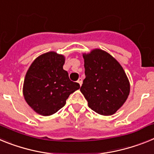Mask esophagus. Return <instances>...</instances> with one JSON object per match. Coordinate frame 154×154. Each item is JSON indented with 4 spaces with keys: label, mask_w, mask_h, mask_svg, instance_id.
I'll return each instance as SVG.
<instances>
[{
    "label": "esophagus",
    "mask_w": 154,
    "mask_h": 154,
    "mask_svg": "<svg viewBox=\"0 0 154 154\" xmlns=\"http://www.w3.org/2000/svg\"><path fill=\"white\" fill-rule=\"evenodd\" d=\"M82 82H83L82 78H81V77H80V78L78 79V81H77V83H78L79 85H80V86H81V85H82Z\"/></svg>",
    "instance_id": "34e87169"
}]
</instances>
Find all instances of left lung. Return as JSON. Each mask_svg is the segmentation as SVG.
Masks as SVG:
<instances>
[{
	"label": "left lung",
	"mask_w": 154,
	"mask_h": 154,
	"mask_svg": "<svg viewBox=\"0 0 154 154\" xmlns=\"http://www.w3.org/2000/svg\"><path fill=\"white\" fill-rule=\"evenodd\" d=\"M85 79L81 93L89 108L102 116H112L123 105L130 92V84L122 66L102 49L83 53Z\"/></svg>",
	"instance_id": "8db88e82"
}]
</instances>
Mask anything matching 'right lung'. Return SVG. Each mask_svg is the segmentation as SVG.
<instances>
[{
  "instance_id": "1",
  "label": "right lung",
  "mask_w": 154,
  "mask_h": 154,
  "mask_svg": "<svg viewBox=\"0 0 154 154\" xmlns=\"http://www.w3.org/2000/svg\"><path fill=\"white\" fill-rule=\"evenodd\" d=\"M65 57L48 52L37 57L29 66L23 84V95L28 105L43 116L58 112L69 94L80 88L69 80L63 66Z\"/></svg>"
}]
</instances>
